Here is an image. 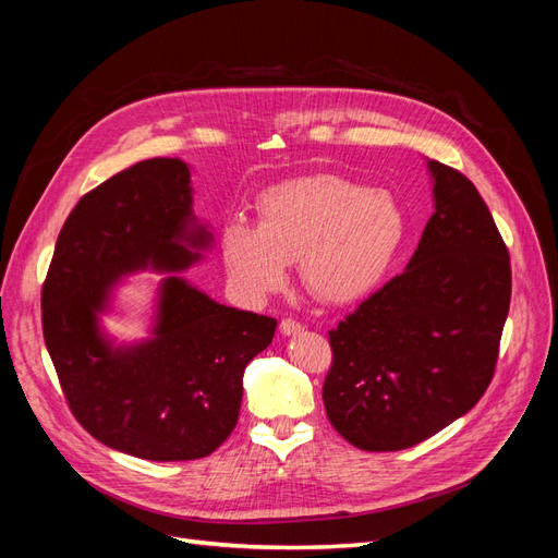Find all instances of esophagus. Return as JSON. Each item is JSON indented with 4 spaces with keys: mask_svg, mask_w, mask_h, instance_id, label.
Returning <instances> with one entry per match:
<instances>
[{
    "mask_svg": "<svg viewBox=\"0 0 558 558\" xmlns=\"http://www.w3.org/2000/svg\"><path fill=\"white\" fill-rule=\"evenodd\" d=\"M279 330H281V335H298L305 330V326L298 324V320H293V318H283L279 324Z\"/></svg>",
    "mask_w": 558,
    "mask_h": 558,
    "instance_id": "34e87169",
    "label": "esophagus"
}]
</instances>
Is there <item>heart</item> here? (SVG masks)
I'll use <instances>...</instances> for the list:
<instances>
[{"mask_svg": "<svg viewBox=\"0 0 558 558\" xmlns=\"http://www.w3.org/2000/svg\"><path fill=\"white\" fill-rule=\"evenodd\" d=\"M258 226L232 218L221 256L234 289L263 300L298 260L300 281L320 302L351 305L375 291L408 234L396 195L335 174L272 185L256 199Z\"/></svg>", "mask_w": 558, "mask_h": 558, "instance_id": "b5f03b06", "label": "heart"}]
</instances>
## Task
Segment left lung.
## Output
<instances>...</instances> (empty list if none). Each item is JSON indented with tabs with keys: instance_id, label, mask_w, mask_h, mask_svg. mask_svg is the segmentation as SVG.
<instances>
[{
	"instance_id": "8db88e82",
	"label": "left lung",
	"mask_w": 558,
	"mask_h": 558,
	"mask_svg": "<svg viewBox=\"0 0 558 558\" xmlns=\"http://www.w3.org/2000/svg\"><path fill=\"white\" fill-rule=\"evenodd\" d=\"M433 216L404 272L330 330L324 404L363 451L428 440L492 384L510 312V256L470 179L428 160Z\"/></svg>"
}]
</instances>
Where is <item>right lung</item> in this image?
<instances>
[{
  "label": "right lung",
  "mask_w": 558,
  "mask_h": 558,
  "mask_svg": "<svg viewBox=\"0 0 558 558\" xmlns=\"http://www.w3.org/2000/svg\"><path fill=\"white\" fill-rule=\"evenodd\" d=\"M214 246L193 214L191 167L150 158L83 195L66 218L41 291L44 340L66 402L95 440L146 461H195L238 426L244 369L277 320L211 300L181 277ZM166 277L149 337L101 328L118 282Z\"/></svg>",
  "instance_id": "obj_1"
}]
</instances>
